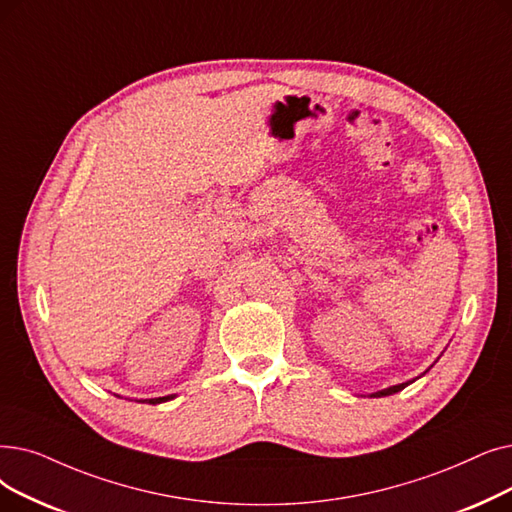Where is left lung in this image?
<instances>
[{
    "instance_id": "obj_1",
    "label": "left lung",
    "mask_w": 512,
    "mask_h": 512,
    "mask_svg": "<svg viewBox=\"0 0 512 512\" xmlns=\"http://www.w3.org/2000/svg\"><path fill=\"white\" fill-rule=\"evenodd\" d=\"M410 383H402V385H393V387H387V389H383V391H376V393H372L370 397H385V395H393V393H397V391H402V389H406Z\"/></svg>"
}]
</instances>
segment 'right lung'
I'll use <instances>...</instances> for the list:
<instances>
[{"label":"right lung","mask_w":512,"mask_h":512,"mask_svg":"<svg viewBox=\"0 0 512 512\" xmlns=\"http://www.w3.org/2000/svg\"><path fill=\"white\" fill-rule=\"evenodd\" d=\"M167 399H173V395H165V397H152V399H142V402H146V404H163V402H167Z\"/></svg>","instance_id":"right-lung-1"}]
</instances>
